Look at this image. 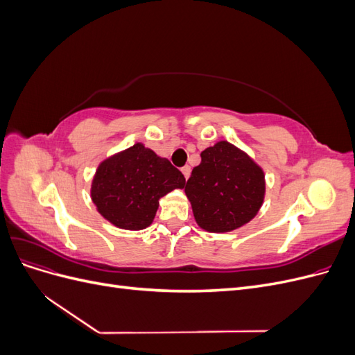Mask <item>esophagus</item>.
Masks as SVG:
<instances>
[{
	"instance_id": "obj_1",
	"label": "esophagus",
	"mask_w": 355,
	"mask_h": 355,
	"mask_svg": "<svg viewBox=\"0 0 355 355\" xmlns=\"http://www.w3.org/2000/svg\"><path fill=\"white\" fill-rule=\"evenodd\" d=\"M180 170H182V173H184L185 179L188 180V178H189V175H191V167H189V166H185V167H182Z\"/></svg>"
}]
</instances>
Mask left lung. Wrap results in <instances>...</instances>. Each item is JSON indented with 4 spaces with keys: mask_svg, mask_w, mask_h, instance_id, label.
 Here are the masks:
<instances>
[{
    "mask_svg": "<svg viewBox=\"0 0 355 355\" xmlns=\"http://www.w3.org/2000/svg\"><path fill=\"white\" fill-rule=\"evenodd\" d=\"M198 227L230 232L250 222L265 198V173L235 145L220 141L201 153L185 185Z\"/></svg>",
    "mask_w": 355,
    "mask_h": 355,
    "instance_id": "obj_1",
    "label": "left lung"
}]
</instances>
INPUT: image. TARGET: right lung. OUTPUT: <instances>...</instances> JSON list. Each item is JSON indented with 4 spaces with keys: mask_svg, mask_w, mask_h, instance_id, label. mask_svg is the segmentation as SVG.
I'll use <instances>...</instances> for the list:
<instances>
[{
    "mask_svg": "<svg viewBox=\"0 0 355 355\" xmlns=\"http://www.w3.org/2000/svg\"><path fill=\"white\" fill-rule=\"evenodd\" d=\"M184 187V175L167 158L144 144H135L102 161L90 196L106 220L118 228L139 231L153 223L161 197Z\"/></svg>",
    "mask_w": 355,
    "mask_h": 355,
    "instance_id": "add662e5",
    "label": "right lung"
}]
</instances>
